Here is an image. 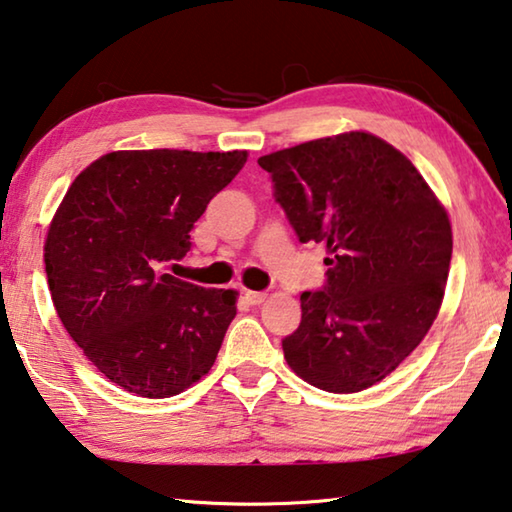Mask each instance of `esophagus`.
I'll use <instances>...</instances> for the list:
<instances>
[{
  "label": "esophagus",
  "mask_w": 512,
  "mask_h": 512,
  "mask_svg": "<svg viewBox=\"0 0 512 512\" xmlns=\"http://www.w3.org/2000/svg\"><path fill=\"white\" fill-rule=\"evenodd\" d=\"M244 298L248 305H262L266 300V293L264 291H244Z\"/></svg>",
  "instance_id": "34e87169"
}]
</instances>
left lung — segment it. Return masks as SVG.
Here are the masks:
<instances>
[{"label": "left lung", "instance_id": "1", "mask_svg": "<svg viewBox=\"0 0 512 512\" xmlns=\"http://www.w3.org/2000/svg\"><path fill=\"white\" fill-rule=\"evenodd\" d=\"M275 201L302 244H325L323 289L300 296L284 359L327 393H357L418 348L452 262L445 207L411 160L370 133L262 155Z\"/></svg>", "mask_w": 512, "mask_h": 512}]
</instances>
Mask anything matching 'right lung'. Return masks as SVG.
<instances>
[{
	"label": "right lung",
	"mask_w": 512,
	"mask_h": 512,
	"mask_svg": "<svg viewBox=\"0 0 512 512\" xmlns=\"http://www.w3.org/2000/svg\"><path fill=\"white\" fill-rule=\"evenodd\" d=\"M246 151H115L81 171L49 225L45 271L69 336L103 377L162 400L214 366L237 293L164 273Z\"/></svg>",
	"instance_id": "right-lung-1"
}]
</instances>
